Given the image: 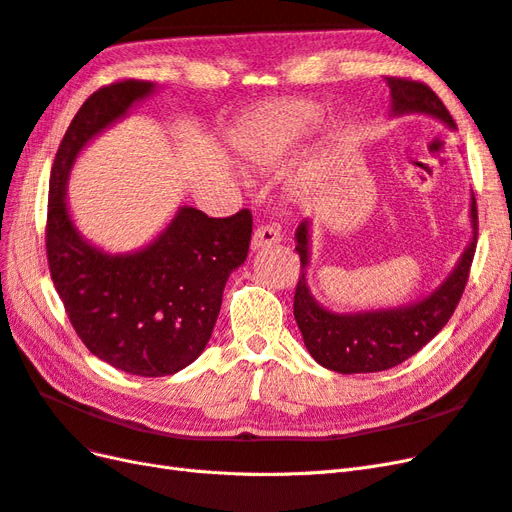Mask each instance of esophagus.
<instances>
[{"mask_svg":"<svg viewBox=\"0 0 512 512\" xmlns=\"http://www.w3.org/2000/svg\"><path fill=\"white\" fill-rule=\"evenodd\" d=\"M282 241V232L277 226H258L252 235V250H265L269 245H275Z\"/></svg>","mask_w":512,"mask_h":512,"instance_id":"1","label":"esophagus"}]
</instances>
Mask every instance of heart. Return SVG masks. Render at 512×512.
<instances>
[{"instance_id": "b5f03b06", "label": "heart", "mask_w": 512, "mask_h": 512, "mask_svg": "<svg viewBox=\"0 0 512 512\" xmlns=\"http://www.w3.org/2000/svg\"><path fill=\"white\" fill-rule=\"evenodd\" d=\"M318 121L320 115L314 106L305 102H284L243 121L232 130L230 145L243 164L271 168Z\"/></svg>"}]
</instances>
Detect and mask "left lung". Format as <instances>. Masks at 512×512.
<instances>
[{
    "label": "left lung",
    "instance_id": "left-lung-1",
    "mask_svg": "<svg viewBox=\"0 0 512 512\" xmlns=\"http://www.w3.org/2000/svg\"><path fill=\"white\" fill-rule=\"evenodd\" d=\"M386 85L391 89V117L423 113L442 121L451 130L457 128L442 100L427 85L397 76H386ZM470 226V243L463 247L453 271L427 297L399 307L342 314L320 305L309 290L307 265L312 256V220L305 218L294 232V250L301 258V275L294 292V320L314 361L337 374H371L404 363L429 344L453 316L468 282L478 232L474 194L470 198Z\"/></svg>",
    "mask_w": 512,
    "mask_h": 512
}]
</instances>
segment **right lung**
I'll return each mask as SVG.
<instances>
[{"instance_id":"obj_1","label":"right lung","mask_w":512,"mask_h":512,"mask_svg":"<svg viewBox=\"0 0 512 512\" xmlns=\"http://www.w3.org/2000/svg\"><path fill=\"white\" fill-rule=\"evenodd\" d=\"M156 85L121 81L98 89L74 115L51 170L46 256L74 331L100 361L132 376L177 374L207 348L230 273L250 250L252 213L209 218L183 205L160 235L113 254L76 228L66 188L81 151Z\"/></svg>"}]
</instances>
